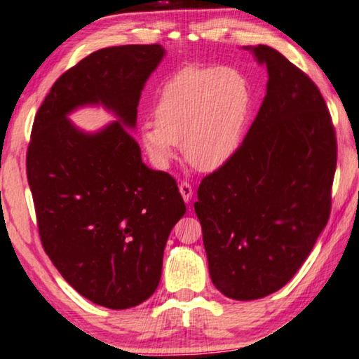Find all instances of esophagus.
Listing matches in <instances>:
<instances>
[{"mask_svg":"<svg viewBox=\"0 0 359 359\" xmlns=\"http://www.w3.org/2000/svg\"><path fill=\"white\" fill-rule=\"evenodd\" d=\"M179 191L182 194V198H184V201L188 204L193 198V187L190 184H187V182H182L179 185Z\"/></svg>","mask_w":359,"mask_h":359,"instance_id":"obj_1","label":"esophagus"}]
</instances>
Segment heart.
Instances as JSON below:
<instances>
[{"instance_id": "1", "label": "heart", "mask_w": 359, "mask_h": 359, "mask_svg": "<svg viewBox=\"0 0 359 359\" xmlns=\"http://www.w3.org/2000/svg\"><path fill=\"white\" fill-rule=\"evenodd\" d=\"M251 108L246 78L231 67L188 66L169 78L154 107L155 123L144 122L140 140L149 158L168 168L182 144L196 171H218L242 144Z\"/></svg>"}]
</instances>
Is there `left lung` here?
Wrapping results in <instances>:
<instances>
[{
	"label": "left lung",
	"mask_w": 359,
	"mask_h": 359,
	"mask_svg": "<svg viewBox=\"0 0 359 359\" xmlns=\"http://www.w3.org/2000/svg\"><path fill=\"white\" fill-rule=\"evenodd\" d=\"M262 105L232 160L202 179L194 212L215 287L240 302L284 287L327 226L336 133L311 78L266 45Z\"/></svg>",
	"instance_id": "obj_1"
}]
</instances>
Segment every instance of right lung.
Wrapping results in <instances>:
<instances>
[{
  "label": "right lung",
  "instance_id": "add662e5",
  "mask_svg": "<svg viewBox=\"0 0 359 359\" xmlns=\"http://www.w3.org/2000/svg\"><path fill=\"white\" fill-rule=\"evenodd\" d=\"M158 43L97 50L57 78L32 123L26 174L42 246L80 295L108 309L157 290L163 251L187 207L168 172L142 163L130 130ZM100 104L116 121L84 133L68 119Z\"/></svg>",
  "mask_w": 359,
  "mask_h": 359
}]
</instances>
